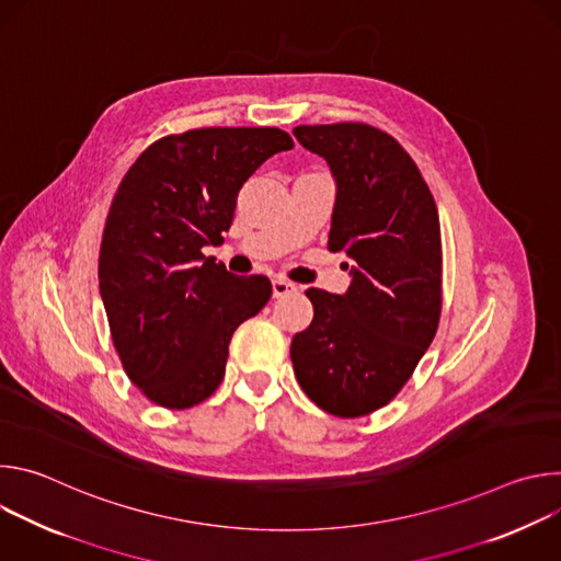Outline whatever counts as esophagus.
<instances>
[{
  "label": "esophagus",
  "instance_id": "obj_1",
  "mask_svg": "<svg viewBox=\"0 0 561 561\" xmlns=\"http://www.w3.org/2000/svg\"><path fill=\"white\" fill-rule=\"evenodd\" d=\"M295 290H297L295 284H290L288 279H284V277H275L273 279V297H286V295H290Z\"/></svg>",
  "mask_w": 561,
  "mask_h": 561
}]
</instances>
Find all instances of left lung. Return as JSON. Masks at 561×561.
<instances>
[{"label": "left lung", "instance_id": "8db88e82", "mask_svg": "<svg viewBox=\"0 0 561 561\" xmlns=\"http://www.w3.org/2000/svg\"><path fill=\"white\" fill-rule=\"evenodd\" d=\"M293 135L327 159L335 182L329 249L351 260L346 293L306 290L314 312L293 337V370L319 409L362 417L402 390L435 337L439 215L411 154L379 128L344 122Z\"/></svg>", "mask_w": 561, "mask_h": 561}]
</instances>
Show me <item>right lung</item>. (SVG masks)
Returning a JSON list of instances; mask_svg holds the SVG:
<instances>
[{
	"label": "right lung",
	"mask_w": 561,
	"mask_h": 561,
	"mask_svg": "<svg viewBox=\"0 0 561 561\" xmlns=\"http://www.w3.org/2000/svg\"><path fill=\"white\" fill-rule=\"evenodd\" d=\"M293 139L279 128H199L148 146L111 204L100 295L130 381L164 409L215 392L237 327L273 286L202 253L219 247L247 180Z\"/></svg>",
	"instance_id": "right-lung-1"
}]
</instances>
